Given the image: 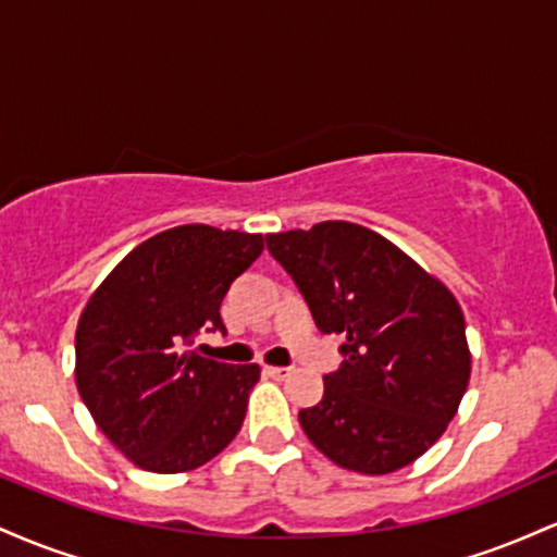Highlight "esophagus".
<instances>
[{"label":"esophagus","instance_id":"1","mask_svg":"<svg viewBox=\"0 0 557 557\" xmlns=\"http://www.w3.org/2000/svg\"><path fill=\"white\" fill-rule=\"evenodd\" d=\"M264 372L274 376V380H285V376L290 374V369H287V367H264Z\"/></svg>","mask_w":557,"mask_h":557}]
</instances>
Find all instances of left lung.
Returning <instances> with one entry per match:
<instances>
[{
	"label": "left lung",
	"instance_id": "obj_1",
	"mask_svg": "<svg viewBox=\"0 0 557 557\" xmlns=\"http://www.w3.org/2000/svg\"><path fill=\"white\" fill-rule=\"evenodd\" d=\"M322 332L343 335V363L317 406L298 411L306 437L359 474L417 461L456 417L471 374L463 311L411 257L354 222L267 235Z\"/></svg>",
	"mask_w": 557,
	"mask_h": 557
}]
</instances>
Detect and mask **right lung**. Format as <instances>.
<instances>
[{
  "instance_id": "obj_1",
  "label": "right lung",
  "mask_w": 557,
  "mask_h": 557,
  "mask_svg": "<svg viewBox=\"0 0 557 557\" xmlns=\"http://www.w3.org/2000/svg\"><path fill=\"white\" fill-rule=\"evenodd\" d=\"M261 251V235L172 227L133 248L88 298L75 332L78 393L140 469H198L238 434L259 367L203 359L190 345L225 332L222 298Z\"/></svg>"
}]
</instances>
